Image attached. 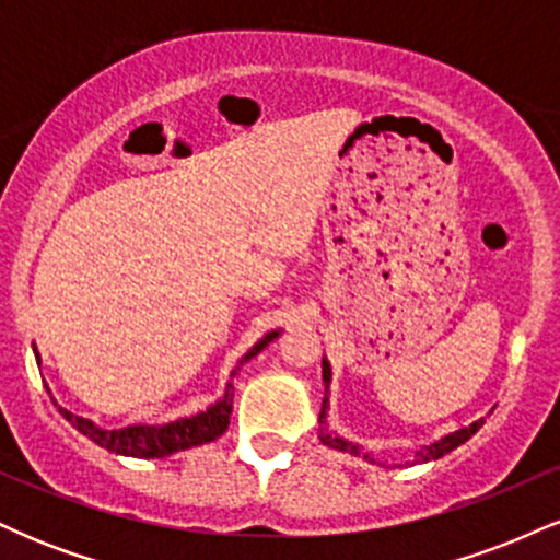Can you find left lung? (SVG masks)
I'll return each instance as SVG.
<instances>
[{"label": "left lung", "instance_id": "left-lung-1", "mask_svg": "<svg viewBox=\"0 0 560 560\" xmlns=\"http://www.w3.org/2000/svg\"><path fill=\"white\" fill-rule=\"evenodd\" d=\"M320 376H324V402H320V413H318V423H320L318 440L324 442L326 447L339 450V453H350V455H355V458H361V455H363L365 460H371V464H376L374 455H371L369 450H363V445H358V442L345 440L342 434H337V432H334V429H331V423H329V408H331V400H329V395H331V363L326 361V355H324V361H320ZM481 423H485V419H477L474 423H468V427L458 429V432H450V434H445V436H440V440H436V442H429V445L419 447V450H416V464H429V460L442 458V455H447L450 450H455L458 445H464L468 436H474V434L479 432Z\"/></svg>", "mask_w": 560, "mask_h": 560}]
</instances>
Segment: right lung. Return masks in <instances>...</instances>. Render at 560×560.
Returning a JSON list of instances; mask_svg holds the SVG:
<instances>
[{
	"mask_svg": "<svg viewBox=\"0 0 560 560\" xmlns=\"http://www.w3.org/2000/svg\"><path fill=\"white\" fill-rule=\"evenodd\" d=\"M281 329H273L249 347L247 352L242 355V361L236 363V369L231 371V382L223 389V395L218 397L215 402H210L205 410H197V413L182 416V419L168 421V423H131V427L124 429H102L96 427L92 419H83V416H75L73 410L62 408L60 402L55 400L52 389L47 387V395L52 397L55 408L60 410V416L66 419L70 427L79 429L83 436L94 442V445L110 450L115 455H128V458H168L173 453H182V450L205 445V442H213L229 429V419H231V408H234V376L240 374V369L244 363L253 361L258 352L266 350L268 345L279 337ZM36 363H42V355L34 347Z\"/></svg>",
	"mask_w": 560,
	"mask_h": 560,
	"instance_id": "1",
	"label": "right lung"
}]
</instances>
